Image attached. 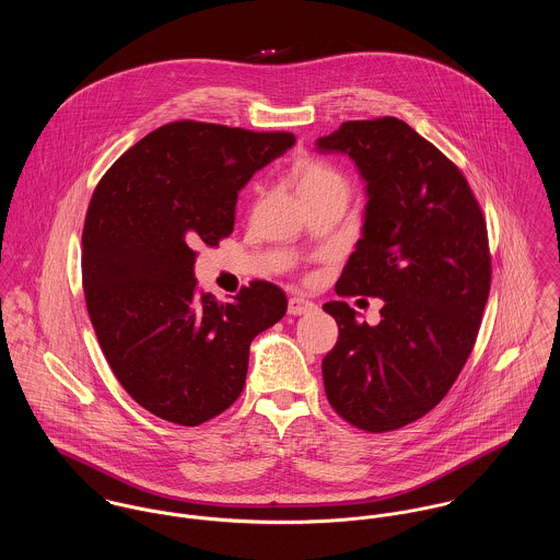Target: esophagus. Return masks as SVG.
Returning <instances> with one entry per match:
<instances>
[{
	"instance_id": "esophagus-1",
	"label": "esophagus",
	"mask_w": 560,
	"mask_h": 560,
	"mask_svg": "<svg viewBox=\"0 0 560 560\" xmlns=\"http://www.w3.org/2000/svg\"><path fill=\"white\" fill-rule=\"evenodd\" d=\"M315 308H317V304L311 302V300H306V298H302V295H295V298L289 300V315H293V317L306 315V313H311V311H315Z\"/></svg>"
}]
</instances>
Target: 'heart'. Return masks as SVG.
<instances>
[{"instance_id": "1", "label": "heart", "mask_w": 560, "mask_h": 560, "mask_svg": "<svg viewBox=\"0 0 560 560\" xmlns=\"http://www.w3.org/2000/svg\"><path fill=\"white\" fill-rule=\"evenodd\" d=\"M295 180H298V191L308 194V191H320V189H345L347 191V180L345 176L334 170L331 165L317 160H302L295 163Z\"/></svg>"}]
</instances>
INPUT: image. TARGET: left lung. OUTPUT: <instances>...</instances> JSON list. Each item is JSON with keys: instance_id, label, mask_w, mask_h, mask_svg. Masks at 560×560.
Instances as JSON below:
<instances>
[{"instance_id": "left-lung-1", "label": "left lung", "mask_w": 560, "mask_h": 560, "mask_svg": "<svg viewBox=\"0 0 560 560\" xmlns=\"http://www.w3.org/2000/svg\"><path fill=\"white\" fill-rule=\"evenodd\" d=\"M317 151L355 161L369 196L336 293L384 300L377 325L345 302L323 306L338 323L325 395L349 424L395 431L444 399L472 353L491 284L487 224L462 170L399 118L347 120Z\"/></svg>"}]
</instances>
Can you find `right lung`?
Segmentation results:
<instances>
[{"label":"right lung","mask_w":560,"mask_h":560,"mask_svg":"<svg viewBox=\"0 0 560 560\" xmlns=\"http://www.w3.org/2000/svg\"><path fill=\"white\" fill-rule=\"evenodd\" d=\"M293 144L287 131L178 120L133 144L92 194L88 315L120 386L167 422L198 427L240 399L249 342L287 313L265 280L220 304L198 289L194 262L198 245L233 233L241 187Z\"/></svg>","instance_id":"add662e5"}]
</instances>
